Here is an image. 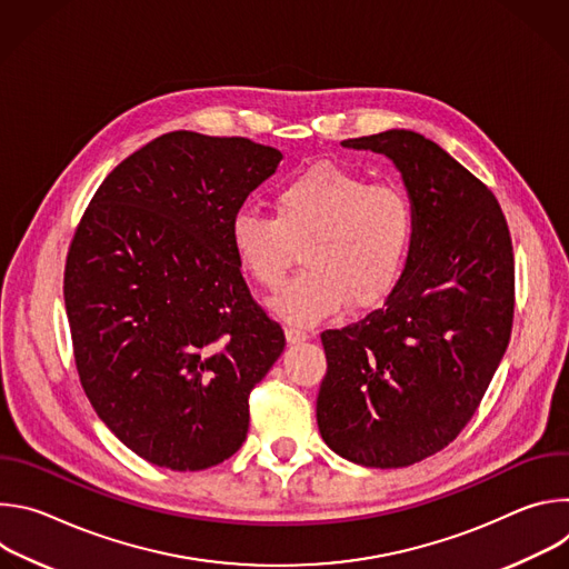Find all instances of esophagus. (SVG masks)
<instances>
[{
    "instance_id": "34e87169",
    "label": "esophagus",
    "mask_w": 569,
    "mask_h": 569,
    "mask_svg": "<svg viewBox=\"0 0 569 569\" xmlns=\"http://www.w3.org/2000/svg\"><path fill=\"white\" fill-rule=\"evenodd\" d=\"M286 338L290 345H299V342H306L310 336L303 331V329H295V327H288L286 329Z\"/></svg>"
}]
</instances>
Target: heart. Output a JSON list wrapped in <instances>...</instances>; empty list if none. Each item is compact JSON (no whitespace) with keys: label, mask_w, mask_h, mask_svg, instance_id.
Instances as JSON below:
<instances>
[{"label":"heart","mask_w":569,"mask_h":569,"mask_svg":"<svg viewBox=\"0 0 569 569\" xmlns=\"http://www.w3.org/2000/svg\"><path fill=\"white\" fill-rule=\"evenodd\" d=\"M229 240L259 286L279 290L303 246L306 270L272 301L292 323L382 301L400 281L415 250L417 209L396 182H369L333 161L286 178L274 193V216L240 207Z\"/></svg>","instance_id":"obj_1"}]
</instances>
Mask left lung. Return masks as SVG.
Wrapping results in <instances>:
<instances>
[{"mask_svg":"<svg viewBox=\"0 0 569 569\" xmlns=\"http://www.w3.org/2000/svg\"><path fill=\"white\" fill-rule=\"evenodd\" d=\"M387 154L417 209L415 250L385 303L321 333V439L369 468L443 450L477 412L507 351L516 263L493 191L412 130L342 141Z\"/></svg>","mask_w":569,"mask_h":569,"instance_id":"8db88e82","label":"left lung"}]
</instances>
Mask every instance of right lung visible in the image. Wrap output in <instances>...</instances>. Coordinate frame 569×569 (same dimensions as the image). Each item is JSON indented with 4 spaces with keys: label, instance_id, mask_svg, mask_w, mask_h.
I'll use <instances>...</instances> for the list:
<instances>
[{
    "label": "right lung",
    "instance_id": "right-lung-1",
    "mask_svg": "<svg viewBox=\"0 0 569 569\" xmlns=\"http://www.w3.org/2000/svg\"><path fill=\"white\" fill-rule=\"evenodd\" d=\"M279 161L246 137L167 132L121 161L73 231L62 290L80 385L154 466L231 457L250 391L286 347L229 240L231 216Z\"/></svg>",
    "mask_w": 569,
    "mask_h": 569
}]
</instances>
